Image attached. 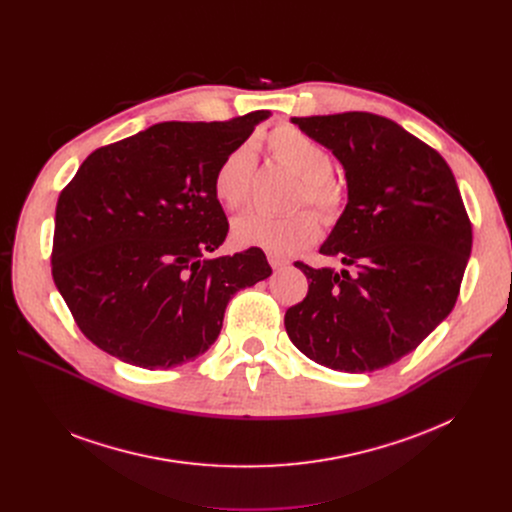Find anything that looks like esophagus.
Masks as SVG:
<instances>
[{
  "label": "esophagus",
  "instance_id": "34e87169",
  "mask_svg": "<svg viewBox=\"0 0 512 512\" xmlns=\"http://www.w3.org/2000/svg\"><path fill=\"white\" fill-rule=\"evenodd\" d=\"M267 259H269V265L273 269H283L289 265V259L283 257V255H277V253H267Z\"/></svg>",
  "mask_w": 512,
  "mask_h": 512
}]
</instances>
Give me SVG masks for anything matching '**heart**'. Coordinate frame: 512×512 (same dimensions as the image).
I'll list each match as a JSON object with an SVG mask.
<instances>
[{
  "instance_id": "heart-1",
  "label": "heart",
  "mask_w": 512,
  "mask_h": 512,
  "mask_svg": "<svg viewBox=\"0 0 512 512\" xmlns=\"http://www.w3.org/2000/svg\"><path fill=\"white\" fill-rule=\"evenodd\" d=\"M269 154L300 178L296 204H310L322 216H334L344 202V188L332 176V154L312 135L294 125H277L265 137ZM255 154L249 143L233 148L212 176L216 200L225 208H239L251 194ZM318 218L308 210L275 216L263 210H249L233 223L231 237L239 247H257L269 253H294L316 241Z\"/></svg>"
}]
</instances>
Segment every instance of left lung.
Listing matches in <instances>:
<instances>
[{
    "label": "left lung",
    "mask_w": 512,
    "mask_h": 512,
    "mask_svg": "<svg viewBox=\"0 0 512 512\" xmlns=\"http://www.w3.org/2000/svg\"><path fill=\"white\" fill-rule=\"evenodd\" d=\"M344 168L348 202L320 247L346 269L302 261L308 296L285 312L289 340L344 373L389 367L452 312L472 225L446 160L395 121L350 111L291 117Z\"/></svg>",
    "instance_id": "obj_1"
}]
</instances>
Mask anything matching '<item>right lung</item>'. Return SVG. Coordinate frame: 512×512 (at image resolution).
<instances>
[{
	"label": "right lung",
	"instance_id": "1",
	"mask_svg": "<svg viewBox=\"0 0 512 512\" xmlns=\"http://www.w3.org/2000/svg\"><path fill=\"white\" fill-rule=\"evenodd\" d=\"M269 115L156 123L95 150L60 192L52 277L95 346L178 367L214 344L239 289L271 275L257 247L206 257L229 233L214 170Z\"/></svg>",
	"mask_w": 512,
	"mask_h": 512
}]
</instances>
